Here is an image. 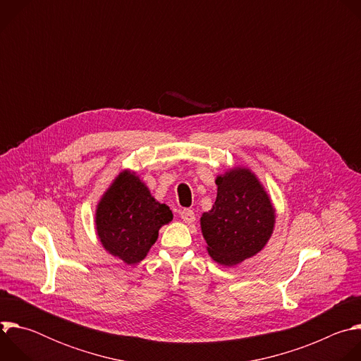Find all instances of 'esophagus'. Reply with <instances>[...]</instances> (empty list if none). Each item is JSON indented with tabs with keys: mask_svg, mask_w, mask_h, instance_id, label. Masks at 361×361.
I'll use <instances>...</instances> for the list:
<instances>
[{
	"mask_svg": "<svg viewBox=\"0 0 361 361\" xmlns=\"http://www.w3.org/2000/svg\"><path fill=\"white\" fill-rule=\"evenodd\" d=\"M180 216H181V219H183V221H184V223H187V224H191V223H194V221H195L194 212H192V210H190V209H184V210H181Z\"/></svg>",
	"mask_w": 361,
	"mask_h": 361,
	"instance_id": "obj_1",
	"label": "esophagus"
}]
</instances>
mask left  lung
Segmentation results:
<instances>
[{"label":"left lung","mask_w":361,"mask_h":361,"mask_svg":"<svg viewBox=\"0 0 361 361\" xmlns=\"http://www.w3.org/2000/svg\"><path fill=\"white\" fill-rule=\"evenodd\" d=\"M213 209L201 217V231L213 260L235 266L259 252L271 237L276 214L255 176L243 167L219 176Z\"/></svg>","instance_id":"8db88e82"}]
</instances>
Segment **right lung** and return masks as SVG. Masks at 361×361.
<instances>
[{"mask_svg":"<svg viewBox=\"0 0 361 361\" xmlns=\"http://www.w3.org/2000/svg\"><path fill=\"white\" fill-rule=\"evenodd\" d=\"M171 220L169 205L154 200L145 184L128 171L114 180L95 213L101 244L127 264L140 263L156 243L161 226Z\"/></svg>","mask_w":361,"mask_h":361,"instance_id":"right-lung-1","label":"right lung"}]
</instances>
